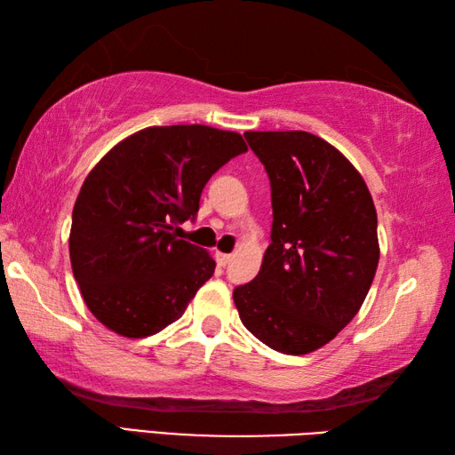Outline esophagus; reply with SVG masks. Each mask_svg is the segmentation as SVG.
Wrapping results in <instances>:
<instances>
[{"label": "esophagus", "instance_id": "34e87169", "mask_svg": "<svg viewBox=\"0 0 455 455\" xmlns=\"http://www.w3.org/2000/svg\"><path fill=\"white\" fill-rule=\"evenodd\" d=\"M215 259H217V264H219L220 267H225V266L230 262V256H228V254H222V252H217V254H215Z\"/></svg>", "mask_w": 455, "mask_h": 455}]
</instances>
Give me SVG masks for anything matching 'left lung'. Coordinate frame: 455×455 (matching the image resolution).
I'll return each mask as SVG.
<instances>
[{
  "label": "left lung",
  "instance_id": "1",
  "mask_svg": "<svg viewBox=\"0 0 455 455\" xmlns=\"http://www.w3.org/2000/svg\"><path fill=\"white\" fill-rule=\"evenodd\" d=\"M272 183V244L233 299L258 340L289 355L336 338L365 301L379 262L377 212L362 173L305 131H246Z\"/></svg>",
  "mask_w": 455,
  "mask_h": 455
}]
</instances>
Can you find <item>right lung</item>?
Returning <instances> with one entry per match:
<instances>
[{"mask_svg":"<svg viewBox=\"0 0 455 455\" xmlns=\"http://www.w3.org/2000/svg\"><path fill=\"white\" fill-rule=\"evenodd\" d=\"M244 139L207 124L147 127L95 164L76 199L70 262L92 315L124 338L160 332L215 272L205 248L178 238L201 191Z\"/></svg>","mask_w":455,"mask_h":455,"instance_id":"add662e5","label":"right lung"}]
</instances>
